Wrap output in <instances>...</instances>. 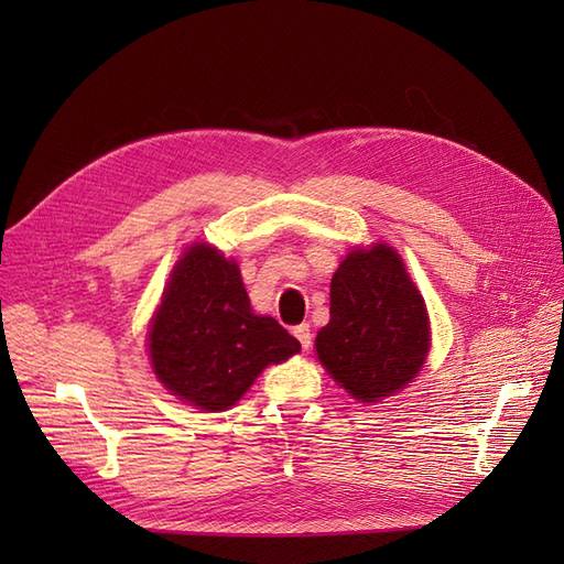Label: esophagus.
<instances>
[{
	"instance_id": "1",
	"label": "esophagus",
	"mask_w": 564,
	"mask_h": 564,
	"mask_svg": "<svg viewBox=\"0 0 564 564\" xmlns=\"http://www.w3.org/2000/svg\"><path fill=\"white\" fill-rule=\"evenodd\" d=\"M294 336L301 340V346H303L305 350L311 348L313 334H311V324H308V322H303V324H299V327H294Z\"/></svg>"
}]
</instances>
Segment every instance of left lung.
Segmentation results:
<instances>
[{"label":"left lung","mask_w":564,"mask_h":564,"mask_svg":"<svg viewBox=\"0 0 564 564\" xmlns=\"http://www.w3.org/2000/svg\"><path fill=\"white\" fill-rule=\"evenodd\" d=\"M317 360L355 400L379 402L416 379L431 348L423 296L388 245L352 249L332 278Z\"/></svg>","instance_id":"8db88e82"}]
</instances>
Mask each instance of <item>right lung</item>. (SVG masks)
<instances>
[{"mask_svg":"<svg viewBox=\"0 0 564 564\" xmlns=\"http://www.w3.org/2000/svg\"><path fill=\"white\" fill-rule=\"evenodd\" d=\"M299 350L275 317L251 311L235 261L204 242L185 249L148 332L152 371L172 395L224 412L268 365Z\"/></svg>","mask_w":564,"mask_h":564,"instance_id":"right-lung-1","label":"right lung"}]
</instances>
